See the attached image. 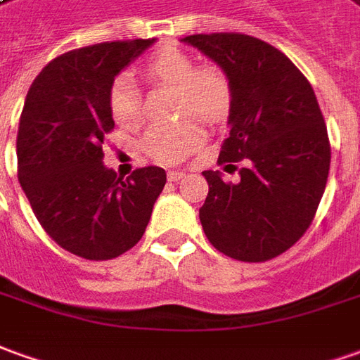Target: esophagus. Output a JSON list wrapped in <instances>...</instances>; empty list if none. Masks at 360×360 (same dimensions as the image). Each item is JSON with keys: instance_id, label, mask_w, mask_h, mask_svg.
<instances>
[{"instance_id": "1", "label": "esophagus", "mask_w": 360, "mask_h": 360, "mask_svg": "<svg viewBox=\"0 0 360 360\" xmlns=\"http://www.w3.org/2000/svg\"><path fill=\"white\" fill-rule=\"evenodd\" d=\"M184 176L186 174L182 170H170V172H168V180H170V182H178V180H182Z\"/></svg>"}]
</instances>
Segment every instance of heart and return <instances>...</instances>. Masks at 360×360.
<instances>
[{
  "label": "heart",
  "mask_w": 360,
  "mask_h": 360,
  "mask_svg": "<svg viewBox=\"0 0 360 360\" xmlns=\"http://www.w3.org/2000/svg\"><path fill=\"white\" fill-rule=\"evenodd\" d=\"M145 78L178 90V113H192L213 123L225 115L231 103V84L217 66H198L188 52L166 46L155 52L143 68ZM109 113L121 127H131L139 119V96L133 82L119 76L108 94ZM204 133L194 121L176 125H156L148 131L143 148L150 158L172 165L202 145Z\"/></svg>",
  "instance_id": "1"
}]
</instances>
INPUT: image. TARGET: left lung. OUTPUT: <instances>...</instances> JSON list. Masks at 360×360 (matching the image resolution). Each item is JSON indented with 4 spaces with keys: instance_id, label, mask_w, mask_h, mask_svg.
<instances>
[{
    "instance_id": "left-lung-1",
    "label": "left lung",
    "mask_w": 360,
    "mask_h": 360,
    "mask_svg": "<svg viewBox=\"0 0 360 360\" xmlns=\"http://www.w3.org/2000/svg\"><path fill=\"white\" fill-rule=\"evenodd\" d=\"M182 41L229 78V131L217 165L243 162L235 184L223 182L219 170H204L205 237L231 259H274L308 231L327 184L331 147L314 88L284 52L249 34L202 33Z\"/></svg>"
}]
</instances>
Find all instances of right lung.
<instances>
[{"label": "right lung", "mask_w": 360, "mask_h": 360, "mask_svg": "<svg viewBox=\"0 0 360 360\" xmlns=\"http://www.w3.org/2000/svg\"><path fill=\"white\" fill-rule=\"evenodd\" d=\"M155 39L115 41L56 56L31 84L17 133V178L43 229L64 251L109 260L135 247L166 184L158 166L127 180L103 166L115 123L108 94Z\"/></svg>", "instance_id": "obj_1"}]
</instances>
